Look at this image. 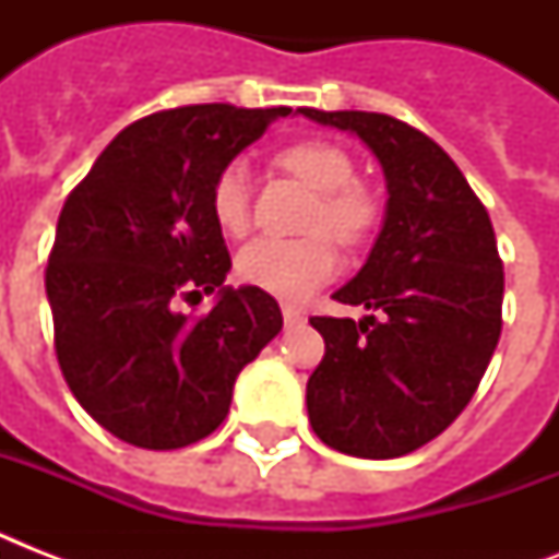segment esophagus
Here are the masks:
<instances>
[{
  "label": "esophagus",
  "mask_w": 559,
  "mask_h": 559,
  "mask_svg": "<svg viewBox=\"0 0 559 559\" xmlns=\"http://www.w3.org/2000/svg\"><path fill=\"white\" fill-rule=\"evenodd\" d=\"M281 313H284V322H287V324H296V322H301V319H305V313H301V310H298V307H293V305H281Z\"/></svg>",
  "instance_id": "34e87169"
}]
</instances>
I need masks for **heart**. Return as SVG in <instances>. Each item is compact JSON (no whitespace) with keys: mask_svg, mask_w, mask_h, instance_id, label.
Segmentation results:
<instances>
[{"mask_svg":"<svg viewBox=\"0 0 559 559\" xmlns=\"http://www.w3.org/2000/svg\"><path fill=\"white\" fill-rule=\"evenodd\" d=\"M281 168L296 174L305 186L322 193L310 228L328 231L342 243H359L377 223L371 191L354 182L357 168L348 153L331 142H298L278 153ZM211 214L226 235H243L249 226V168L228 162L211 186ZM336 272V252L328 237L305 240L254 237L237 252V275L263 293L301 301Z\"/></svg>","mask_w":559,"mask_h":559,"instance_id":"heart-1","label":"heart"}]
</instances>
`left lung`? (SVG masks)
Segmentation results:
<instances>
[{
  "instance_id": "1",
  "label": "left lung",
  "mask_w": 559,
  "mask_h": 559,
  "mask_svg": "<svg viewBox=\"0 0 559 559\" xmlns=\"http://www.w3.org/2000/svg\"><path fill=\"white\" fill-rule=\"evenodd\" d=\"M298 112L357 135L389 191L368 261L333 293L371 316L310 319L324 359L307 380V415L331 450L400 459L464 412L490 366L504 293L493 226L459 165L415 127L357 109Z\"/></svg>"
}]
</instances>
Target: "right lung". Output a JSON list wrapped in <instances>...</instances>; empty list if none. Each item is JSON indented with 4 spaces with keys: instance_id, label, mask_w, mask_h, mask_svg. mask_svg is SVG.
I'll return each mask as SVG.
<instances>
[{
    "instance_id": "1",
    "label": "right lung",
    "mask_w": 559,
    "mask_h": 559,
    "mask_svg": "<svg viewBox=\"0 0 559 559\" xmlns=\"http://www.w3.org/2000/svg\"><path fill=\"white\" fill-rule=\"evenodd\" d=\"M289 107L197 104L124 127L66 200L46 296L69 389L107 432L142 450H179L228 415L231 389L278 336V301L226 287L211 186ZM218 289L209 314L176 298Z\"/></svg>"
}]
</instances>
